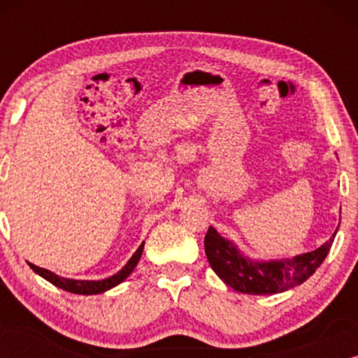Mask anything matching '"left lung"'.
<instances>
[{"label":"left lung","mask_w":358,"mask_h":358,"mask_svg":"<svg viewBox=\"0 0 358 358\" xmlns=\"http://www.w3.org/2000/svg\"><path fill=\"white\" fill-rule=\"evenodd\" d=\"M336 233L315 251L273 261H256L244 256L236 244L224 239L213 227L208 228L203 244L210 266L228 287L248 295H273L308 280L324 262Z\"/></svg>","instance_id":"obj_1"}]
</instances>
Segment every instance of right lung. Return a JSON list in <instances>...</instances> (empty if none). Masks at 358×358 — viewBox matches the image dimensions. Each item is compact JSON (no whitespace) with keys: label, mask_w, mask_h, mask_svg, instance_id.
Here are the masks:
<instances>
[{"label":"right lung","mask_w":358,"mask_h":358,"mask_svg":"<svg viewBox=\"0 0 358 358\" xmlns=\"http://www.w3.org/2000/svg\"><path fill=\"white\" fill-rule=\"evenodd\" d=\"M143 246H145V243H141L140 248L136 249L134 256L129 259V262H127L119 272L114 273V275L107 277V278H102V280H75V278H65V277L57 275V273H53L50 271H47V268L34 266V264H31V262H27V264H29V267H31L32 271L37 273V275L45 278L47 282L53 283V285L62 288V290L76 293V295H97V293H104L107 290H110V288L117 287L119 283L124 282L131 272H134V268L136 267V264H138L140 257H141V252H143Z\"/></svg>","instance_id":"right-lung-1"}]
</instances>
